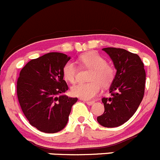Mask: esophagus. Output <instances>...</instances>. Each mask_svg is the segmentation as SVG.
Returning a JSON list of instances; mask_svg holds the SVG:
<instances>
[{"instance_id":"1","label":"esophagus","mask_w":160,"mask_h":160,"mask_svg":"<svg viewBox=\"0 0 160 160\" xmlns=\"http://www.w3.org/2000/svg\"><path fill=\"white\" fill-rule=\"evenodd\" d=\"M84 102H85V103L87 104V105H88V106H91V105H92V104H94L95 103V102L94 101H89V100H84Z\"/></svg>"}]
</instances>
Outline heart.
Instances as JSON below:
<instances>
[{
    "label": "heart",
    "instance_id": "obj_1",
    "mask_svg": "<svg viewBox=\"0 0 160 160\" xmlns=\"http://www.w3.org/2000/svg\"><path fill=\"white\" fill-rule=\"evenodd\" d=\"M78 64L82 69L90 70L86 83L80 82L72 87L73 96L82 99H92L100 92L101 85L107 87L114 79V68L106 60L96 52H88L81 55ZM78 68L75 63L68 61L63 68V76L70 83L75 82Z\"/></svg>",
    "mask_w": 160,
    "mask_h": 160
}]
</instances>
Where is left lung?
<instances>
[{"instance_id":"1","label":"left lung","mask_w":160,"mask_h":160,"mask_svg":"<svg viewBox=\"0 0 160 160\" xmlns=\"http://www.w3.org/2000/svg\"><path fill=\"white\" fill-rule=\"evenodd\" d=\"M102 50L112 59L117 73L110 88L111 97L102 99L104 113L97 121L103 127L115 128L127 122L138 108L145 93V71L136 53L115 47Z\"/></svg>"}]
</instances>
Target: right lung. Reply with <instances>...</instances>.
I'll return each mask as SVG.
<instances>
[{"mask_svg": "<svg viewBox=\"0 0 160 160\" xmlns=\"http://www.w3.org/2000/svg\"><path fill=\"white\" fill-rule=\"evenodd\" d=\"M52 52L32 59L21 70L17 96L23 113L32 126L45 133H56L67 124L77 98L61 95L68 89L63 68L70 60Z\"/></svg>", "mask_w": 160, "mask_h": 160, "instance_id": "obj_1", "label": "right lung"}]
</instances>
